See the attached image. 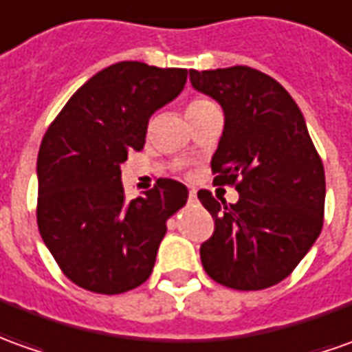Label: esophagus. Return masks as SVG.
Returning <instances> with one entry per match:
<instances>
[{
  "label": "esophagus",
  "mask_w": 352,
  "mask_h": 352,
  "mask_svg": "<svg viewBox=\"0 0 352 352\" xmlns=\"http://www.w3.org/2000/svg\"><path fill=\"white\" fill-rule=\"evenodd\" d=\"M195 201H197V191L191 190L190 191V203H195Z\"/></svg>",
  "instance_id": "obj_1"
}]
</instances>
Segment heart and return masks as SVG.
I'll list each match as a JSON object with an SVG mask.
<instances>
[{"label": "heart", "instance_id": "1", "mask_svg": "<svg viewBox=\"0 0 352 352\" xmlns=\"http://www.w3.org/2000/svg\"><path fill=\"white\" fill-rule=\"evenodd\" d=\"M203 103H207V99H195V101H191L190 107H197V105H203ZM188 107V109H190Z\"/></svg>", "mask_w": 352, "mask_h": 352}]
</instances>
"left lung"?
I'll return each mask as SVG.
<instances>
[{"instance_id": "obj_1", "label": "left lung", "mask_w": 352, "mask_h": 352, "mask_svg": "<svg viewBox=\"0 0 352 352\" xmlns=\"http://www.w3.org/2000/svg\"><path fill=\"white\" fill-rule=\"evenodd\" d=\"M191 86L224 111L214 182L236 186L226 205L201 190L214 234L201 245L205 272L232 289L285 280L322 232L326 176L301 109L280 82L251 67L190 70Z\"/></svg>"}]
</instances>
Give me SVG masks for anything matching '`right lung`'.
I'll list each match as a JSON object with an SVG mask.
<instances>
[{
    "instance_id": "right-lung-1",
    "label": "right lung",
    "mask_w": 352,
    "mask_h": 352,
    "mask_svg": "<svg viewBox=\"0 0 352 352\" xmlns=\"http://www.w3.org/2000/svg\"><path fill=\"white\" fill-rule=\"evenodd\" d=\"M186 69L122 60L99 70L63 107L38 153V228L63 274L103 295L134 289L151 276L166 220L188 188L157 180L126 201L120 164L145 145L155 111L180 96Z\"/></svg>"
}]
</instances>
